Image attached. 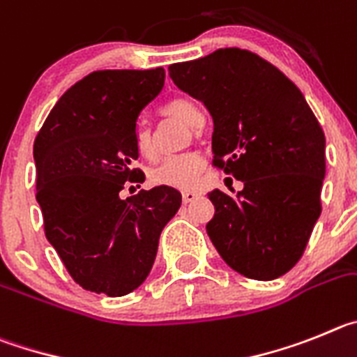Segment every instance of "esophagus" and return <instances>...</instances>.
Masks as SVG:
<instances>
[{
	"label": "esophagus",
	"instance_id": "1",
	"mask_svg": "<svg viewBox=\"0 0 357 357\" xmlns=\"http://www.w3.org/2000/svg\"><path fill=\"white\" fill-rule=\"evenodd\" d=\"M194 199H197V194H195V192H192V190H185V192H183V202H185V204L192 202V201H194Z\"/></svg>",
	"mask_w": 357,
	"mask_h": 357
}]
</instances>
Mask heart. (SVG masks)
<instances>
[{"mask_svg": "<svg viewBox=\"0 0 357 357\" xmlns=\"http://www.w3.org/2000/svg\"><path fill=\"white\" fill-rule=\"evenodd\" d=\"M165 114L171 117L179 119L190 130H199L204 124V115L195 107L190 99H174L165 107ZM135 147L142 158L151 160L155 156V142L153 133L147 128H137L135 131ZM202 158L197 153H181V155L167 156L165 160L151 171L149 178L153 185L171 186V188H195L199 176L202 172Z\"/></svg>", "mask_w": 357, "mask_h": 357, "instance_id": "b5f03b06", "label": "heart"}]
</instances>
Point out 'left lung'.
<instances>
[{"label":"left lung","instance_id":"obj_1","mask_svg":"<svg viewBox=\"0 0 357 357\" xmlns=\"http://www.w3.org/2000/svg\"><path fill=\"white\" fill-rule=\"evenodd\" d=\"M179 91L213 119V165L243 190L208 194L206 233L238 274L271 281L301 259L319 220L326 137L303 92L278 67L238 47L172 63Z\"/></svg>","mask_w":357,"mask_h":357}]
</instances>
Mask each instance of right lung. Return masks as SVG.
I'll list each match as a JSON object with an SVG mask.
<instances>
[{
    "label": "right lung",
    "mask_w": 357,
    "mask_h": 357,
    "mask_svg": "<svg viewBox=\"0 0 357 357\" xmlns=\"http://www.w3.org/2000/svg\"><path fill=\"white\" fill-rule=\"evenodd\" d=\"M163 67L96 70L56 101L33 144L37 202L46 238L85 290L123 297L146 281L160 233L181 194L142 183L135 147L137 121L163 91Z\"/></svg>",
    "instance_id": "right-lung-1"
}]
</instances>
